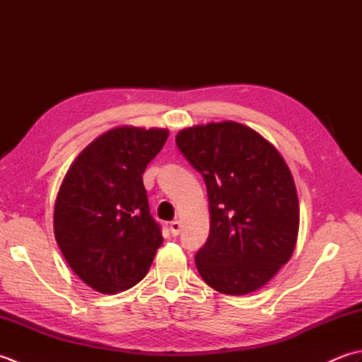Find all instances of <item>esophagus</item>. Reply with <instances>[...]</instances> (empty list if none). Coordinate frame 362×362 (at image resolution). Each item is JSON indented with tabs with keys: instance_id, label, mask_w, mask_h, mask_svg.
Masks as SVG:
<instances>
[{
	"instance_id": "esophagus-1",
	"label": "esophagus",
	"mask_w": 362,
	"mask_h": 362,
	"mask_svg": "<svg viewBox=\"0 0 362 362\" xmlns=\"http://www.w3.org/2000/svg\"><path fill=\"white\" fill-rule=\"evenodd\" d=\"M180 228H182L180 221H173L171 226H169V230H171V235H173V236L179 235V233H180Z\"/></svg>"
}]
</instances>
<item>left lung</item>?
Segmentation results:
<instances>
[{
  "label": "left lung",
  "instance_id": "obj_1",
  "mask_svg": "<svg viewBox=\"0 0 362 362\" xmlns=\"http://www.w3.org/2000/svg\"><path fill=\"white\" fill-rule=\"evenodd\" d=\"M175 143L209 194L210 235L196 253L199 274L227 296L263 288L291 259L298 236V197L286 161L236 121L182 129Z\"/></svg>",
  "mask_w": 362,
  "mask_h": 362
}]
</instances>
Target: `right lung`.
<instances>
[{
	"instance_id": "right-lung-1",
	"label": "right lung",
	"mask_w": 362,
	"mask_h": 362,
	"mask_svg": "<svg viewBox=\"0 0 362 362\" xmlns=\"http://www.w3.org/2000/svg\"><path fill=\"white\" fill-rule=\"evenodd\" d=\"M160 127L119 126L96 136L62 180L54 236L73 272L101 294L141 281L163 243L143 173L168 140Z\"/></svg>"
}]
</instances>
